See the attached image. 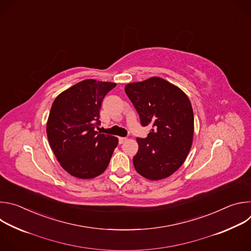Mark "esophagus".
<instances>
[{
    "label": "esophagus",
    "mask_w": 251,
    "mask_h": 251,
    "mask_svg": "<svg viewBox=\"0 0 251 251\" xmlns=\"http://www.w3.org/2000/svg\"><path fill=\"white\" fill-rule=\"evenodd\" d=\"M126 140H127V139L124 138V137H119V143H120V144H123V143H124Z\"/></svg>",
    "instance_id": "1"
}]
</instances>
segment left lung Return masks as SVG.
<instances>
[{"instance_id":"left-lung-1","label":"left lung","mask_w":251,"mask_h":251,"mask_svg":"<svg viewBox=\"0 0 251 251\" xmlns=\"http://www.w3.org/2000/svg\"><path fill=\"white\" fill-rule=\"evenodd\" d=\"M141 124L152 130L137 138L135 170L151 181L173 175L187 159L194 139V112L187 94L158 76L125 85Z\"/></svg>"}]
</instances>
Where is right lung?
Wrapping results in <instances>:
<instances>
[{"label":"right lung","mask_w":251,"mask_h":251,"mask_svg":"<svg viewBox=\"0 0 251 251\" xmlns=\"http://www.w3.org/2000/svg\"><path fill=\"white\" fill-rule=\"evenodd\" d=\"M114 82L82 80L54 99L47 122L50 146L60 166L73 176L93 178L108 166L118 138L99 134V111Z\"/></svg>","instance_id":"right-lung-1"}]
</instances>
